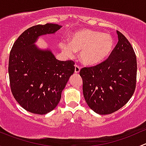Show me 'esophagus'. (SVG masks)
<instances>
[{
  "instance_id": "esophagus-1",
  "label": "esophagus",
  "mask_w": 146,
  "mask_h": 146,
  "mask_svg": "<svg viewBox=\"0 0 146 146\" xmlns=\"http://www.w3.org/2000/svg\"><path fill=\"white\" fill-rule=\"evenodd\" d=\"M80 68L78 66H77V65H76L75 66V73H80Z\"/></svg>"
}]
</instances>
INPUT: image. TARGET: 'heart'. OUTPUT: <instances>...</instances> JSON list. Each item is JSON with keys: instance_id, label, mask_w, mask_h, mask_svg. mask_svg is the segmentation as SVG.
<instances>
[{"instance_id": "obj_1", "label": "heart", "mask_w": 146, "mask_h": 146, "mask_svg": "<svg viewBox=\"0 0 146 146\" xmlns=\"http://www.w3.org/2000/svg\"><path fill=\"white\" fill-rule=\"evenodd\" d=\"M59 45L68 56H73L75 53L80 51L79 58L82 64L95 66L110 55L114 48V39L109 34L83 29L74 32L69 43L62 40Z\"/></svg>"}]
</instances>
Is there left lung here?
I'll list each match as a JSON object with an SVG mask.
<instances>
[{
  "instance_id": "left-lung-1",
  "label": "left lung",
  "mask_w": 146,
  "mask_h": 146,
  "mask_svg": "<svg viewBox=\"0 0 146 146\" xmlns=\"http://www.w3.org/2000/svg\"><path fill=\"white\" fill-rule=\"evenodd\" d=\"M117 34L118 43L109 58L80 71L84 98L91 110L102 115L123 107L136 88V54L124 35L119 31Z\"/></svg>"
}]
</instances>
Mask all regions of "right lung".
<instances>
[{"label": "right lung", "mask_w": 146, "mask_h": 146, "mask_svg": "<svg viewBox=\"0 0 146 146\" xmlns=\"http://www.w3.org/2000/svg\"><path fill=\"white\" fill-rule=\"evenodd\" d=\"M61 27L52 23L29 27L10 51L8 73L12 93L23 108L33 114H45L56 108L75 71L73 61H59L51 48L35 44L39 36L56 33Z\"/></svg>", "instance_id": "right-lung-1"}]
</instances>
